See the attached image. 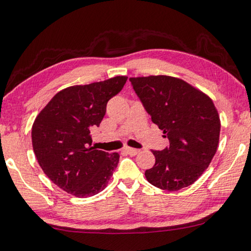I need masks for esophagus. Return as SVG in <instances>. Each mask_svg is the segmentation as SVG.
<instances>
[{"label": "esophagus", "mask_w": 251, "mask_h": 251, "mask_svg": "<svg viewBox=\"0 0 251 251\" xmlns=\"http://www.w3.org/2000/svg\"><path fill=\"white\" fill-rule=\"evenodd\" d=\"M124 151L127 152L128 154H130V156H135V154L139 153L140 150L139 149H135V148H130V147H126L124 149Z\"/></svg>", "instance_id": "1"}]
</instances>
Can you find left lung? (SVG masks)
<instances>
[{
  "label": "left lung",
  "instance_id": "obj_1",
  "mask_svg": "<svg viewBox=\"0 0 251 251\" xmlns=\"http://www.w3.org/2000/svg\"><path fill=\"white\" fill-rule=\"evenodd\" d=\"M151 121L169 146L152 150L156 162L145 176L149 183L177 191L194 183L206 170L220 140L221 121L206 94L169 75L129 78Z\"/></svg>",
  "mask_w": 251,
  "mask_h": 251
}]
</instances>
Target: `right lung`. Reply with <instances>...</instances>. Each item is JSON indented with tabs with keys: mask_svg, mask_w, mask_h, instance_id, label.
<instances>
[{
	"mask_svg": "<svg viewBox=\"0 0 251 251\" xmlns=\"http://www.w3.org/2000/svg\"><path fill=\"white\" fill-rule=\"evenodd\" d=\"M127 76L69 86L43 108L31 129L33 149L50 180L78 198L93 197L105 188L120 154L92 146L91 129L100 126L106 104L121 92Z\"/></svg>",
	"mask_w": 251,
	"mask_h": 251,
	"instance_id": "1",
	"label": "right lung"
}]
</instances>
